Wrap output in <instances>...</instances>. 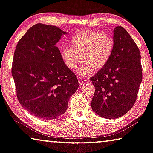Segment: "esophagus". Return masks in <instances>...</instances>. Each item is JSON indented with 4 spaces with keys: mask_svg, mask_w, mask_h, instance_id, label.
Returning a JSON list of instances; mask_svg holds the SVG:
<instances>
[{
    "mask_svg": "<svg viewBox=\"0 0 153 153\" xmlns=\"http://www.w3.org/2000/svg\"><path fill=\"white\" fill-rule=\"evenodd\" d=\"M86 82V79L84 77H82V76H79L78 77V82L79 84V85H82V84H85Z\"/></svg>",
    "mask_w": 153,
    "mask_h": 153,
    "instance_id": "34e87169",
    "label": "esophagus"
}]
</instances>
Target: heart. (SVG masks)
Masks as SVG:
<instances>
[{
    "label": "heart",
    "mask_w": 153,
    "mask_h": 153,
    "mask_svg": "<svg viewBox=\"0 0 153 153\" xmlns=\"http://www.w3.org/2000/svg\"><path fill=\"white\" fill-rule=\"evenodd\" d=\"M69 43L71 48H62L60 56L69 69H74L81 59L76 69L80 76L91 74L94 69H102L110 60L114 47L110 35L94 30H82L73 36Z\"/></svg>",
    "instance_id": "heart-1"
}]
</instances>
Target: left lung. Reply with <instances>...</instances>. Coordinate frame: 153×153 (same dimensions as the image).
I'll list each match as a JSON object with an SVG mask.
<instances>
[{
    "label": "left lung",
    "mask_w": 153,
    "mask_h": 153,
    "mask_svg": "<svg viewBox=\"0 0 153 153\" xmlns=\"http://www.w3.org/2000/svg\"><path fill=\"white\" fill-rule=\"evenodd\" d=\"M113 40L110 60L90 79L95 87L92 109L108 119L119 118L131 109L142 80L140 52L129 34L124 28L116 26Z\"/></svg>",
    "instance_id": "left-lung-1"
}]
</instances>
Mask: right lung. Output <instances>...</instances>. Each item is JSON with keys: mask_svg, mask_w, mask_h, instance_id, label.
Returning a JSON list of instances; mask_svg holds the SVG:
<instances>
[{"mask_svg": "<svg viewBox=\"0 0 153 153\" xmlns=\"http://www.w3.org/2000/svg\"><path fill=\"white\" fill-rule=\"evenodd\" d=\"M65 34L55 26L35 24L19 40L14 52L11 74L18 99L41 119L63 114L78 88L76 76L65 66L56 46Z\"/></svg>", "mask_w": 153, "mask_h": 153, "instance_id": "add662e5", "label": "right lung"}]
</instances>
